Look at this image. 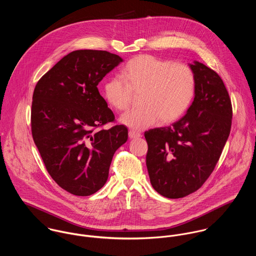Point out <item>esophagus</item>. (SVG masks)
Returning a JSON list of instances; mask_svg holds the SVG:
<instances>
[{"instance_id": "34e87169", "label": "esophagus", "mask_w": 256, "mask_h": 256, "mask_svg": "<svg viewBox=\"0 0 256 256\" xmlns=\"http://www.w3.org/2000/svg\"><path fill=\"white\" fill-rule=\"evenodd\" d=\"M140 137H142V135L139 132H136L134 130L129 131V138L130 139H136V138H140Z\"/></svg>"}]
</instances>
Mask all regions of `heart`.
<instances>
[{"label":"heart","instance_id":"obj_1","mask_svg":"<svg viewBox=\"0 0 256 256\" xmlns=\"http://www.w3.org/2000/svg\"><path fill=\"white\" fill-rule=\"evenodd\" d=\"M120 78L104 82L106 102L114 110H127L133 94H140V108L125 112L120 121L135 130L164 124L180 118L188 110L195 94V76L185 64L172 63L150 55L130 59L121 70Z\"/></svg>","mask_w":256,"mask_h":256}]
</instances>
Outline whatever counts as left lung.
I'll return each mask as SVG.
<instances>
[{
  "label": "left lung",
  "instance_id": "8db88e82",
  "mask_svg": "<svg viewBox=\"0 0 256 256\" xmlns=\"http://www.w3.org/2000/svg\"><path fill=\"white\" fill-rule=\"evenodd\" d=\"M195 96L172 126L145 132L146 168L160 195L182 198L198 190L213 172L232 126L228 92L218 74L194 61Z\"/></svg>",
  "mask_w": 256,
  "mask_h": 256
}]
</instances>
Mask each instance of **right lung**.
Returning a JSON list of instances; mask_svg holds the SVG:
<instances>
[{
  "instance_id": "right-lung-1",
  "label": "right lung",
  "mask_w": 256,
  "mask_h": 256,
  "mask_svg": "<svg viewBox=\"0 0 256 256\" xmlns=\"http://www.w3.org/2000/svg\"><path fill=\"white\" fill-rule=\"evenodd\" d=\"M122 61L108 51L76 50L36 86L34 141L48 174L74 195H92L106 184L113 154L128 139L124 125L96 130L115 119L98 84Z\"/></svg>"
}]
</instances>
